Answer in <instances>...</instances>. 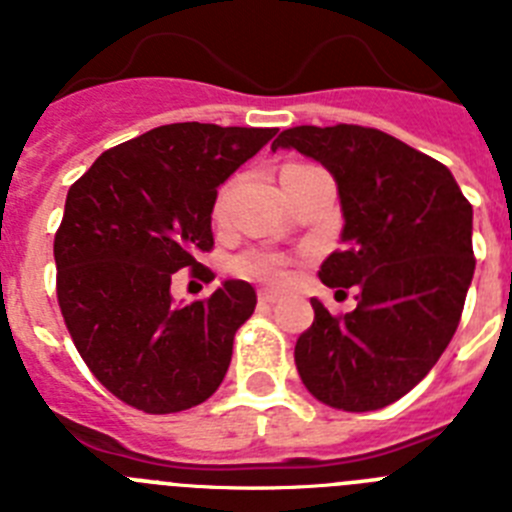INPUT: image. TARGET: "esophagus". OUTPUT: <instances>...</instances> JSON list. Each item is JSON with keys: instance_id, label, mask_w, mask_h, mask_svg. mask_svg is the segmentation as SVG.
Masks as SVG:
<instances>
[{"instance_id": "esophagus-1", "label": "esophagus", "mask_w": 512, "mask_h": 512, "mask_svg": "<svg viewBox=\"0 0 512 512\" xmlns=\"http://www.w3.org/2000/svg\"><path fill=\"white\" fill-rule=\"evenodd\" d=\"M259 302L261 305H274V302H279V295L277 292H271V289H261Z\"/></svg>"}]
</instances>
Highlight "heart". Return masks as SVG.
<instances>
[{
    "mask_svg": "<svg viewBox=\"0 0 512 512\" xmlns=\"http://www.w3.org/2000/svg\"><path fill=\"white\" fill-rule=\"evenodd\" d=\"M225 205H228V187L220 189V194H217L215 207H212V217L215 220H223ZM230 269L238 277L253 279V282L282 284L287 279V259H284L282 253L266 251V248H248V251L238 253L233 264H230Z\"/></svg>",
    "mask_w": 512,
    "mask_h": 512,
    "instance_id": "1",
    "label": "heart"
}]
</instances>
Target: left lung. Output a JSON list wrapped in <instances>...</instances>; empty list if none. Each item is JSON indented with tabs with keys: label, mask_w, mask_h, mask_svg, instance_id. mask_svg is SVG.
Listing matches in <instances>:
<instances>
[{
	"label": "left lung",
	"mask_w": 512,
	"mask_h": 512,
	"mask_svg": "<svg viewBox=\"0 0 512 512\" xmlns=\"http://www.w3.org/2000/svg\"><path fill=\"white\" fill-rule=\"evenodd\" d=\"M271 148H295L333 174L343 243L320 266L325 287L356 307L315 320L295 364L315 400L346 413L387 408L431 372L454 338L474 274L472 205L441 161L377 128L297 125Z\"/></svg>",
	"instance_id": "1"
}]
</instances>
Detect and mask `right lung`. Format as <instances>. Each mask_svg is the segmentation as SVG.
I'll return each mask as SVG.
<instances>
[{"mask_svg":"<svg viewBox=\"0 0 512 512\" xmlns=\"http://www.w3.org/2000/svg\"><path fill=\"white\" fill-rule=\"evenodd\" d=\"M277 128L174 122L104 151L66 197L56 295L89 372L125 405L179 413L220 387L256 292L230 279L207 300L171 302L174 271H212L217 187Z\"/></svg>","mask_w":512,"mask_h":512,"instance_id":"right-lung-1","label":"right lung"}]
</instances>
